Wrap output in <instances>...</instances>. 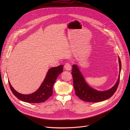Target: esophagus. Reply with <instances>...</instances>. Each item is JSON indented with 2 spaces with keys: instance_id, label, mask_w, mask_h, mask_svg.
Returning a JSON list of instances; mask_svg holds the SVG:
<instances>
[{
  "instance_id": "34e87169",
  "label": "esophagus",
  "mask_w": 130,
  "mask_h": 130,
  "mask_svg": "<svg viewBox=\"0 0 130 130\" xmlns=\"http://www.w3.org/2000/svg\"><path fill=\"white\" fill-rule=\"evenodd\" d=\"M64 68H65L66 70H70L71 69V66L70 65V63H67L65 64V66H64Z\"/></svg>"
}]
</instances>
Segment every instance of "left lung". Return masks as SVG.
I'll list each match as a JSON object with an SVG mask.
<instances>
[{
	"mask_svg": "<svg viewBox=\"0 0 130 130\" xmlns=\"http://www.w3.org/2000/svg\"><path fill=\"white\" fill-rule=\"evenodd\" d=\"M119 75L115 85L105 91H98L90 87L85 82L82 73L76 65H73L71 74L76 95L82 100L88 102H99L107 100L112 97L116 91L120 81L121 63L119 58Z\"/></svg>",
	"mask_w": 130,
	"mask_h": 130,
	"instance_id": "1",
	"label": "left lung"
}]
</instances>
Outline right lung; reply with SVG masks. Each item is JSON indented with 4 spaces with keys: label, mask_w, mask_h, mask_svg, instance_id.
Listing matches in <instances>:
<instances>
[{
    "label": "right lung",
    "mask_w": 130,
    "mask_h": 130,
    "mask_svg": "<svg viewBox=\"0 0 130 130\" xmlns=\"http://www.w3.org/2000/svg\"><path fill=\"white\" fill-rule=\"evenodd\" d=\"M63 70V65H62L49 69L41 86L31 94L24 95L18 92L12 87L8 80L9 86L12 93L18 99L32 103L44 102L52 95L53 84Z\"/></svg>",
    "instance_id": "1"
}]
</instances>
